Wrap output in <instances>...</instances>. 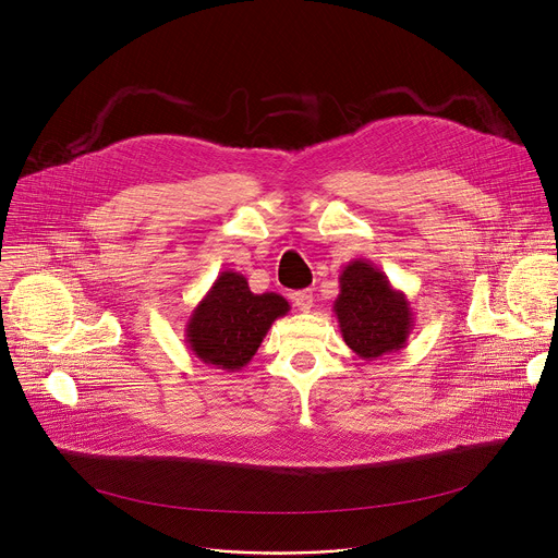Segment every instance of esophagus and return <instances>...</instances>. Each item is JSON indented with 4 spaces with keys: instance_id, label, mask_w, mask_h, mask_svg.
<instances>
[{
    "instance_id": "34e87169",
    "label": "esophagus",
    "mask_w": 558,
    "mask_h": 558,
    "mask_svg": "<svg viewBox=\"0 0 558 558\" xmlns=\"http://www.w3.org/2000/svg\"><path fill=\"white\" fill-rule=\"evenodd\" d=\"M291 300H293V304H295L300 311H308V308L313 306V293H311V289L291 293Z\"/></svg>"
}]
</instances>
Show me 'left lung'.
<instances>
[{"label":"left lung","mask_w":558,"mask_h":558,"mask_svg":"<svg viewBox=\"0 0 558 558\" xmlns=\"http://www.w3.org/2000/svg\"><path fill=\"white\" fill-rule=\"evenodd\" d=\"M333 313L347 347L362 360L402 351L415 323L407 293L392 289L386 274L362 258L342 269Z\"/></svg>","instance_id":"obj_1"}]
</instances>
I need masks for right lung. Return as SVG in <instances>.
<instances>
[{"mask_svg": "<svg viewBox=\"0 0 558 558\" xmlns=\"http://www.w3.org/2000/svg\"><path fill=\"white\" fill-rule=\"evenodd\" d=\"M291 304L278 293H254L243 274L222 271L192 311L185 342L190 351L222 371H241Z\"/></svg>", "mask_w": 558, "mask_h": 558, "instance_id": "1", "label": "right lung"}]
</instances>
